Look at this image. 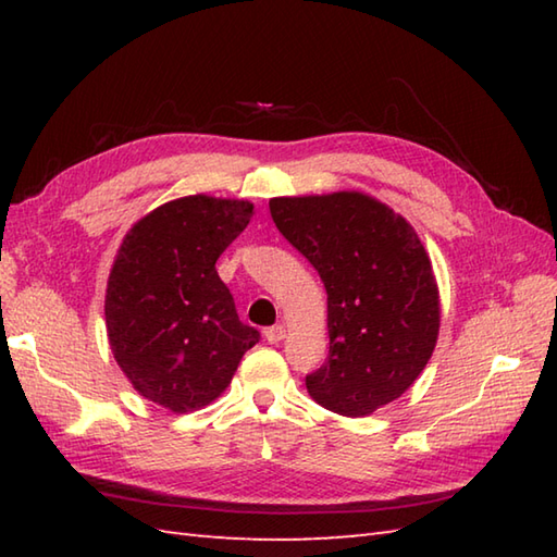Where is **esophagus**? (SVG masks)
<instances>
[{"mask_svg": "<svg viewBox=\"0 0 557 557\" xmlns=\"http://www.w3.org/2000/svg\"><path fill=\"white\" fill-rule=\"evenodd\" d=\"M285 335H287V330L282 325H272L265 330V339L270 342V345H277V342L285 339Z\"/></svg>", "mask_w": 557, "mask_h": 557, "instance_id": "esophagus-1", "label": "esophagus"}]
</instances>
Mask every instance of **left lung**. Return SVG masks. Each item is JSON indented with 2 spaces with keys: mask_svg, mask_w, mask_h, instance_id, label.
<instances>
[{
  "mask_svg": "<svg viewBox=\"0 0 557 557\" xmlns=\"http://www.w3.org/2000/svg\"><path fill=\"white\" fill-rule=\"evenodd\" d=\"M282 236L327 292L330 354L306 389L342 417H366L401 397L429 363L441 297L417 230L361 191L270 198Z\"/></svg>",
  "mask_w": 557,
  "mask_h": 557,
  "instance_id": "obj_1",
  "label": "left lung"
}]
</instances>
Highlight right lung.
<instances>
[{
	"label": "right lung",
	"mask_w": 557,
	"mask_h": 557,
	"mask_svg": "<svg viewBox=\"0 0 557 557\" xmlns=\"http://www.w3.org/2000/svg\"><path fill=\"white\" fill-rule=\"evenodd\" d=\"M253 218L236 198L184 196L126 232L110 270L104 323L116 363L140 397L174 413L218 399L260 339L220 280V253Z\"/></svg>",
	"instance_id": "1"
}]
</instances>
